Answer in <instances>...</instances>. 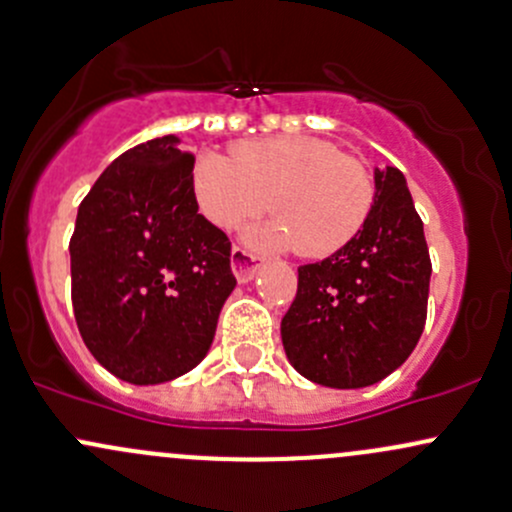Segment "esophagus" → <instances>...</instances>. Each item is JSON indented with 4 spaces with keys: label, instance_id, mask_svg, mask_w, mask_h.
Segmentation results:
<instances>
[{
    "label": "esophagus",
    "instance_id": "obj_1",
    "mask_svg": "<svg viewBox=\"0 0 512 512\" xmlns=\"http://www.w3.org/2000/svg\"><path fill=\"white\" fill-rule=\"evenodd\" d=\"M258 266H261V258L251 251L241 249V246H234L232 249V271L239 283H249L251 278L256 276Z\"/></svg>",
    "mask_w": 512,
    "mask_h": 512
}]
</instances>
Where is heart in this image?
I'll use <instances>...</instances> for the list:
<instances>
[{"instance_id":"obj_1","label":"heart","mask_w":512,"mask_h":512,"mask_svg":"<svg viewBox=\"0 0 512 512\" xmlns=\"http://www.w3.org/2000/svg\"><path fill=\"white\" fill-rule=\"evenodd\" d=\"M202 214L219 229H234L271 200L276 219L254 227L249 241L298 249L307 258L332 256L364 229L376 185L359 158L315 136L246 141L234 158L205 153L192 170Z\"/></svg>"}]
</instances>
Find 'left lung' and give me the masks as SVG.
Segmentation results:
<instances>
[{
	"instance_id": "left-lung-1",
	"label": "left lung",
	"mask_w": 512,
	"mask_h": 512,
	"mask_svg": "<svg viewBox=\"0 0 512 512\" xmlns=\"http://www.w3.org/2000/svg\"><path fill=\"white\" fill-rule=\"evenodd\" d=\"M430 276L405 175L376 168V202L364 229L324 261L298 268V293L280 322L290 364L329 388L383 381L420 342Z\"/></svg>"
}]
</instances>
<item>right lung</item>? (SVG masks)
<instances>
[{"label": "right lung", "mask_w": 512, "mask_h": 512, "mask_svg": "<svg viewBox=\"0 0 512 512\" xmlns=\"http://www.w3.org/2000/svg\"><path fill=\"white\" fill-rule=\"evenodd\" d=\"M178 146L170 134L124 151L80 202L70 236L82 342L134 386L200 364L236 285L232 244L197 214L195 156Z\"/></svg>", "instance_id": "right-lung-1"}]
</instances>
